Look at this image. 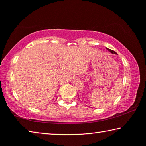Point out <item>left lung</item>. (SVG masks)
Listing matches in <instances>:
<instances>
[{
	"label": "left lung",
	"instance_id": "left-lung-1",
	"mask_svg": "<svg viewBox=\"0 0 146 146\" xmlns=\"http://www.w3.org/2000/svg\"><path fill=\"white\" fill-rule=\"evenodd\" d=\"M106 49H108V50L109 51H110V52H111V53H113V54H117V53H116V52H115V51H113V50H111V49H108V48H106Z\"/></svg>",
	"mask_w": 146,
	"mask_h": 146
}]
</instances>
